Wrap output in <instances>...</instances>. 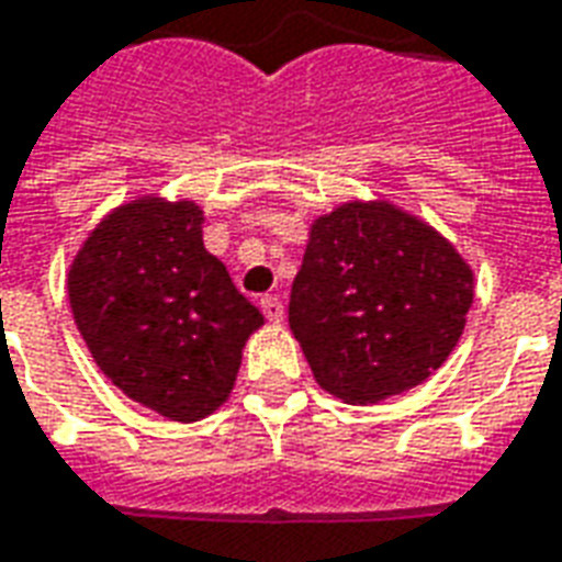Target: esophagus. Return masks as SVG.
Listing matches in <instances>:
<instances>
[{
    "label": "esophagus",
    "mask_w": 562,
    "mask_h": 562,
    "mask_svg": "<svg viewBox=\"0 0 562 562\" xmlns=\"http://www.w3.org/2000/svg\"><path fill=\"white\" fill-rule=\"evenodd\" d=\"M258 304H261V313H265L268 322H282V301L277 294H265Z\"/></svg>",
    "instance_id": "esophagus-1"
}]
</instances>
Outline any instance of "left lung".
<instances>
[{
    "mask_svg": "<svg viewBox=\"0 0 562 562\" xmlns=\"http://www.w3.org/2000/svg\"><path fill=\"white\" fill-rule=\"evenodd\" d=\"M472 294V268L434 225L391 201H346L310 225L289 325L318 385L364 406L446 364Z\"/></svg>",
    "mask_w": 562,
    "mask_h": 562,
    "instance_id": "left-lung-1",
    "label": "left lung"
}]
</instances>
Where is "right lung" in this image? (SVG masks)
<instances>
[{
  "instance_id": "1",
  "label": "right lung",
  "mask_w": 562,
  "mask_h": 562,
  "mask_svg": "<svg viewBox=\"0 0 562 562\" xmlns=\"http://www.w3.org/2000/svg\"><path fill=\"white\" fill-rule=\"evenodd\" d=\"M195 201L140 195L104 216L68 268V304L104 376L171 422L228 401L265 316L204 249Z\"/></svg>"
}]
</instances>
